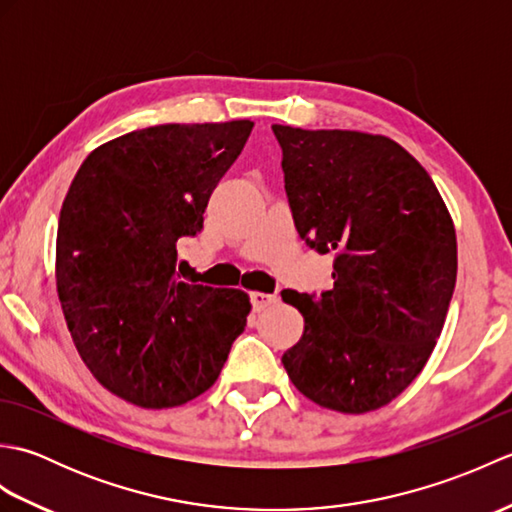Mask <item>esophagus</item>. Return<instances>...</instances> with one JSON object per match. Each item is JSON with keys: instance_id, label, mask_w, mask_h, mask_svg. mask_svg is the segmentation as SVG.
Instances as JSON below:
<instances>
[{"instance_id": "34e87169", "label": "esophagus", "mask_w": 512, "mask_h": 512, "mask_svg": "<svg viewBox=\"0 0 512 512\" xmlns=\"http://www.w3.org/2000/svg\"><path fill=\"white\" fill-rule=\"evenodd\" d=\"M250 301H253V310L255 312H262V310H266V308H270V306H275V303L279 301V297L277 295H270V292H253V295H250Z\"/></svg>"}]
</instances>
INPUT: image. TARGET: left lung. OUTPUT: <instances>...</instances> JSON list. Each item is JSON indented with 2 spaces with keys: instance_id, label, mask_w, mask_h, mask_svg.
Returning <instances> with one entry per match:
<instances>
[{
  "instance_id": "obj_1",
  "label": "left lung",
  "mask_w": 512,
  "mask_h": 512,
  "mask_svg": "<svg viewBox=\"0 0 512 512\" xmlns=\"http://www.w3.org/2000/svg\"><path fill=\"white\" fill-rule=\"evenodd\" d=\"M295 226L334 255V288L281 292L303 334L281 356L303 396L365 413L405 391L436 347L458 275L447 204L394 140L350 129L273 125Z\"/></svg>"
}]
</instances>
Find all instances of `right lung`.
Wrapping results in <instances>:
<instances>
[{"label": "right lung", "instance_id": "1", "mask_svg": "<svg viewBox=\"0 0 512 512\" xmlns=\"http://www.w3.org/2000/svg\"><path fill=\"white\" fill-rule=\"evenodd\" d=\"M253 123L156 125L96 147L65 195L57 292L83 363L145 409L209 389L246 328L244 290L184 284L176 244L202 231L217 182Z\"/></svg>", "mask_w": 512, "mask_h": 512}]
</instances>
